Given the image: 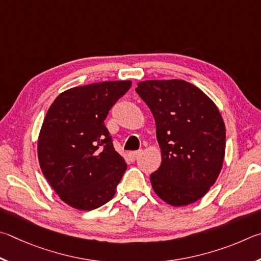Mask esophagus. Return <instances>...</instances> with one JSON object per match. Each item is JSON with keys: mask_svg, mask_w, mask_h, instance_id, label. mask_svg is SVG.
Here are the masks:
<instances>
[{"mask_svg": "<svg viewBox=\"0 0 261 261\" xmlns=\"http://www.w3.org/2000/svg\"><path fill=\"white\" fill-rule=\"evenodd\" d=\"M141 153H142V152H141V150H139V151H133V152H129V154H128V156H129V159H130L132 162H134L135 159L138 158Z\"/></svg>", "mask_w": 261, "mask_h": 261, "instance_id": "34e87169", "label": "esophagus"}]
</instances>
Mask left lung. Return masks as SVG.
<instances>
[{"mask_svg":"<svg viewBox=\"0 0 261 261\" xmlns=\"http://www.w3.org/2000/svg\"><path fill=\"white\" fill-rule=\"evenodd\" d=\"M140 95L153 114L162 164L150 175L154 193L172 206H186L207 193L220 174L226 127L217 105L185 80H147Z\"/></svg>","mask_w":261,"mask_h":261,"instance_id":"8db88e82","label":"left lung"}]
</instances>
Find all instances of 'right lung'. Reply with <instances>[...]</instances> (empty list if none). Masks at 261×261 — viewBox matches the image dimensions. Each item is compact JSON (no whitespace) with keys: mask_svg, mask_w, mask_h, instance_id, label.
I'll use <instances>...</instances> for the list:
<instances>
[{"mask_svg":"<svg viewBox=\"0 0 261 261\" xmlns=\"http://www.w3.org/2000/svg\"><path fill=\"white\" fill-rule=\"evenodd\" d=\"M132 81H103L74 87L50 105L38 140L41 171L64 203L91 211L116 194L127 164L113 148L104 125Z\"/></svg>","mask_w":261,"mask_h":261,"instance_id":"add662e5","label":"right lung"}]
</instances>
